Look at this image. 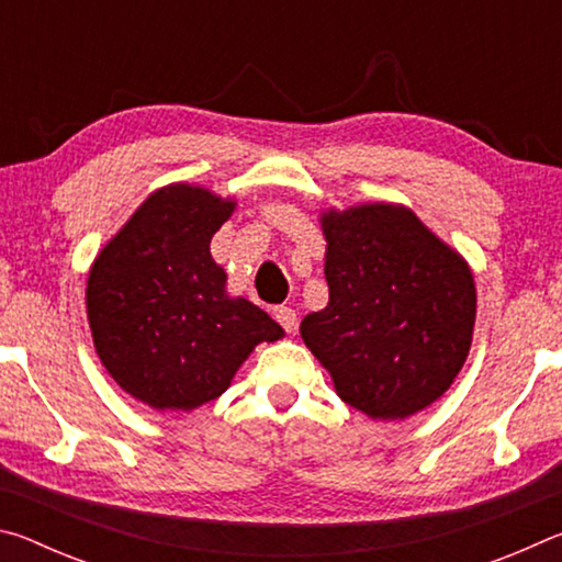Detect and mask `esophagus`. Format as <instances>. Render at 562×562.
I'll return each instance as SVG.
<instances>
[{"label":"esophagus","mask_w":562,"mask_h":562,"mask_svg":"<svg viewBox=\"0 0 562 562\" xmlns=\"http://www.w3.org/2000/svg\"><path fill=\"white\" fill-rule=\"evenodd\" d=\"M274 319H278L280 327L284 331H290V335L297 329V312L292 307H274Z\"/></svg>","instance_id":"esophagus-1"}]
</instances>
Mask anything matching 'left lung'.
I'll use <instances>...</instances> for the list:
<instances>
[{
	"label": "left lung",
	"mask_w": 562,
	"mask_h": 562,
	"mask_svg": "<svg viewBox=\"0 0 562 562\" xmlns=\"http://www.w3.org/2000/svg\"><path fill=\"white\" fill-rule=\"evenodd\" d=\"M329 302L300 335L339 398L372 418H406L453 384L471 349L469 265L404 205L322 215Z\"/></svg>",
	"instance_id": "8db88e82"
}]
</instances>
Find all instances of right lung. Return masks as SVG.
<instances>
[{"label": "right lung", "mask_w": 562, "mask_h": 562, "mask_svg": "<svg viewBox=\"0 0 562 562\" xmlns=\"http://www.w3.org/2000/svg\"><path fill=\"white\" fill-rule=\"evenodd\" d=\"M233 207L198 186L160 188L91 265L87 315L101 364L160 412L213 402L260 341L284 335L258 304L227 297L211 240Z\"/></svg>", "instance_id": "right-lung-1"}]
</instances>
